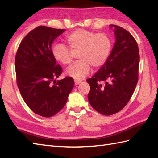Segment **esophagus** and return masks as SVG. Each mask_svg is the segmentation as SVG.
<instances>
[{
	"mask_svg": "<svg viewBox=\"0 0 158 158\" xmlns=\"http://www.w3.org/2000/svg\"><path fill=\"white\" fill-rule=\"evenodd\" d=\"M81 82V80H77V79L74 80V84H75V85H78Z\"/></svg>",
	"mask_w": 158,
	"mask_h": 158,
	"instance_id": "1",
	"label": "esophagus"
}]
</instances>
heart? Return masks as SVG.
Listing matches in <instances>:
<instances>
[{
	"label": "heart",
	"instance_id": "b5f03b06",
	"mask_svg": "<svg viewBox=\"0 0 158 158\" xmlns=\"http://www.w3.org/2000/svg\"><path fill=\"white\" fill-rule=\"evenodd\" d=\"M68 47L63 44H55L52 53L54 59L62 65H69L73 60V53H77L79 60L66 70V74L77 80H81L89 74L91 66L98 69L105 64L110 55L112 43L107 35L97 33L84 29H77L65 36Z\"/></svg>",
	"mask_w": 158,
	"mask_h": 158
}]
</instances>
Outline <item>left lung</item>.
I'll list each match as a JSON object with an SVG mask.
<instances>
[{"label":"left lung","instance_id":"obj_1","mask_svg":"<svg viewBox=\"0 0 158 158\" xmlns=\"http://www.w3.org/2000/svg\"><path fill=\"white\" fill-rule=\"evenodd\" d=\"M109 27L113 28L116 38L113 49L106 62L86 80L90 87L89 103L105 116L120 111L129 102L138 81L139 64L138 45L132 35L120 26Z\"/></svg>","mask_w":158,"mask_h":158}]
</instances>
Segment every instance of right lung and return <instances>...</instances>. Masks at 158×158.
<instances>
[{
  "label": "right lung",
  "mask_w": 158,
  "mask_h": 158,
  "mask_svg": "<svg viewBox=\"0 0 158 158\" xmlns=\"http://www.w3.org/2000/svg\"><path fill=\"white\" fill-rule=\"evenodd\" d=\"M65 31L40 26L26 35L16 54L15 70L21 95L34 113L43 117L54 116L64 107L74 85L72 77L56 79L63 69L53 57L52 44Z\"/></svg>",
  "instance_id": "add662e5"
}]
</instances>
